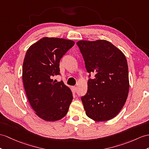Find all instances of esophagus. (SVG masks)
Wrapping results in <instances>:
<instances>
[{
	"instance_id": "1",
	"label": "esophagus",
	"mask_w": 149,
	"mask_h": 149,
	"mask_svg": "<svg viewBox=\"0 0 149 149\" xmlns=\"http://www.w3.org/2000/svg\"><path fill=\"white\" fill-rule=\"evenodd\" d=\"M72 90H73V92H77V86H72Z\"/></svg>"
}]
</instances>
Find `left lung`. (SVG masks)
I'll use <instances>...</instances> for the list:
<instances>
[{
    "mask_svg": "<svg viewBox=\"0 0 149 149\" xmlns=\"http://www.w3.org/2000/svg\"><path fill=\"white\" fill-rule=\"evenodd\" d=\"M90 73L88 90L81 97L86 114L95 121L114 118L126 102L129 92L128 67L120 50L104 40L77 43ZM93 72L95 78H90Z\"/></svg>",
    "mask_w": 149,
    "mask_h": 149,
    "instance_id": "1",
    "label": "left lung"
}]
</instances>
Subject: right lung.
Listing matches in <instances>:
<instances>
[{
    "label": "right lung",
    "mask_w": 149,
    "mask_h": 149,
    "mask_svg": "<svg viewBox=\"0 0 149 149\" xmlns=\"http://www.w3.org/2000/svg\"><path fill=\"white\" fill-rule=\"evenodd\" d=\"M74 44L70 40L44 37L31 45L25 55L24 90L33 109L43 120H59L68 113L72 92L63 81L52 78L60 75V60Z\"/></svg>",
    "instance_id": "add662e5"
}]
</instances>
